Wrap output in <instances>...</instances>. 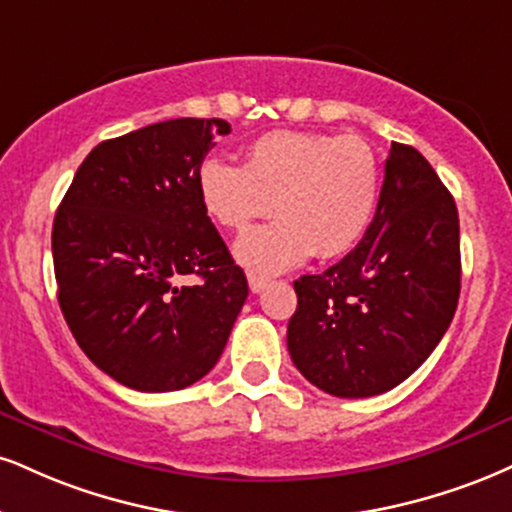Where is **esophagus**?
<instances>
[{
	"label": "esophagus",
	"instance_id": "34e87169",
	"mask_svg": "<svg viewBox=\"0 0 512 512\" xmlns=\"http://www.w3.org/2000/svg\"><path fill=\"white\" fill-rule=\"evenodd\" d=\"M248 283H250V291H252V293H262L264 288L269 286L267 279H262V276H255V274L248 276Z\"/></svg>",
	"mask_w": 512,
	"mask_h": 512
}]
</instances>
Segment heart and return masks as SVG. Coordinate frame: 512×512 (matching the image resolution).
Here are the masks:
<instances>
[{
	"mask_svg": "<svg viewBox=\"0 0 512 512\" xmlns=\"http://www.w3.org/2000/svg\"><path fill=\"white\" fill-rule=\"evenodd\" d=\"M381 166L360 135L276 131L257 138L248 162L209 157L197 169L205 214L226 231L279 214L243 233L233 255L257 276L300 267L312 255H346L360 243L379 205Z\"/></svg>",
	"mask_w": 512,
	"mask_h": 512,
	"instance_id": "obj_1",
	"label": "heart"
}]
</instances>
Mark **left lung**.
Returning a JSON list of instances; mask_svg holds the SVG:
<instances>
[{"label":"left lung","mask_w":512,"mask_h":512,"mask_svg":"<svg viewBox=\"0 0 512 512\" xmlns=\"http://www.w3.org/2000/svg\"><path fill=\"white\" fill-rule=\"evenodd\" d=\"M293 288L288 353L331 396H379L432 355L460 298V224L453 195L415 147L391 143L377 214L357 248Z\"/></svg>","instance_id":"obj_1"}]
</instances>
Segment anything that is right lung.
I'll use <instances>...</instances> for the list:
<instances>
[{
	"label": "right lung",
	"mask_w": 512,
	"mask_h": 512,
	"mask_svg": "<svg viewBox=\"0 0 512 512\" xmlns=\"http://www.w3.org/2000/svg\"><path fill=\"white\" fill-rule=\"evenodd\" d=\"M229 133L224 119H171L104 140L57 209L59 307L83 353L128 389L200 381L248 298L197 195V169ZM190 273L201 281L186 284Z\"/></svg>",
	"instance_id": "obj_1"
}]
</instances>
